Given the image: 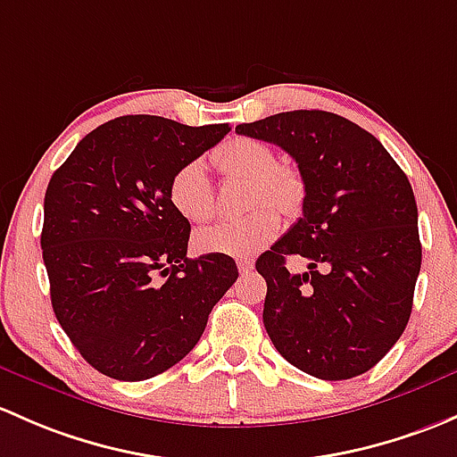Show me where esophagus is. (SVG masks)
<instances>
[{
	"mask_svg": "<svg viewBox=\"0 0 457 457\" xmlns=\"http://www.w3.org/2000/svg\"><path fill=\"white\" fill-rule=\"evenodd\" d=\"M252 269H253V262L252 261H238V271H241L243 276H245V273L252 271Z\"/></svg>",
	"mask_w": 457,
	"mask_h": 457,
	"instance_id": "obj_1",
	"label": "esophagus"
}]
</instances>
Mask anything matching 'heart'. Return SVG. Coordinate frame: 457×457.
I'll list each match as a JSON object with an SVG mask.
<instances>
[{"mask_svg":"<svg viewBox=\"0 0 457 457\" xmlns=\"http://www.w3.org/2000/svg\"><path fill=\"white\" fill-rule=\"evenodd\" d=\"M212 164L223 177L249 179V205H271L280 214L300 210L304 181L295 168L276 164L271 146L252 137H234L212 153ZM170 205L190 223H205L214 214V190L201 162H188L168 184ZM278 232V216L258 208L241 219L220 220L195 234V247L204 253L245 258L258 252Z\"/></svg>","mask_w":457,"mask_h":457,"instance_id":"heart-1","label":"heart"}]
</instances>
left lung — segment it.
<instances>
[{
    "instance_id": "8db88e82",
    "label": "left lung",
    "mask_w": 457,
    "mask_h": 457,
    "mask_svg": "<svg viewBox=\"0 0 457 457\" xmlns=\"http://www.w3.org/2000/svg\"><path fill=\"white\" fill-rule=\"evenodd\" d=\"M237 133L289 153L304 181L302 216L256 261L269 339L311 377L368 372L398 342L414 304L422 249L410 179L372 133L337 113H276ZM289 255L310 269L291 274Z\"/></svg>"
}]
</instances>
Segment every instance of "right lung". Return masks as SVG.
Instances as JSON below:
<instances>
[{
    "label": "right lung",
    "mask_w": 457,
    "mask_h": 457,
    "mask_svg": "<svg viewBox=\"0 0 457 457\" xmlns=\"http://www.w3.org/2000/svg\"><path fill=\"white\" fill-rule=\"evenodd\" d=\"M228 131L122 115L87 133L52 175L41 232L52 309L98 372L118 381L166 372L237 282L229 256H186L190 223L168 199L172 175Z\"/></svg>",
    "instance_id": "right-lung-1"
}]
</instances>
